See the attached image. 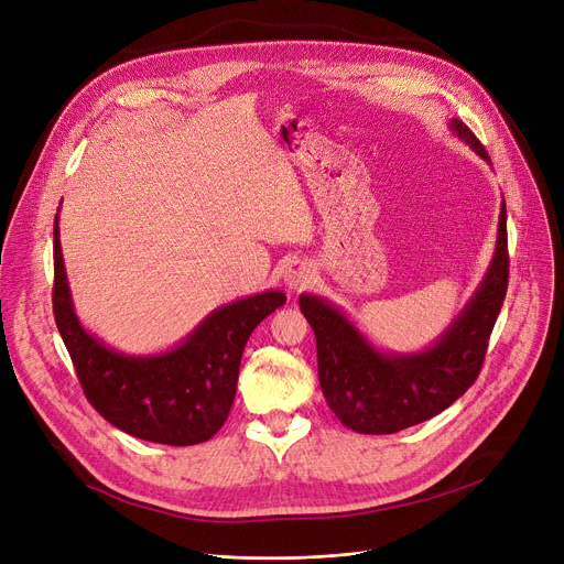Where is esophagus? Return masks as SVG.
Wrapping results in <instances>:
<instances>
[{"label":"esophagus","instance_id":"esophagus-1","mask_svg":"<svg viewBox=\"0 0 564 564\" xmlns=\"http://www.w3.org/2000/svg\"><path fill=\"white\" fill-rule=\"evenodd\" d=\"M313 279H315V268L303 261H292L283 272V283L290 290H301L305 285H311Z\"/></svg>","mask_w":564,"mask_h":564}]
</instances>
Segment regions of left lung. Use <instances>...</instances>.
<instances>
[{
	"instance_id": "left-lung-1",
	"label": "left lung",
	"mask_w": 564,
	"mask_h": 564,
	"mask_svg": "<svg viewBox=\"0 0 564 564\" xmlns=\"http://www.w3.org/2000/svg\"><path fill=\"white\" fill-rule=\"evenodd\" d=\"M449 130L490 166L468 126L449 119ZM506 245L501 199L495 253L481 283L452 324L421 350L380 348L333 301L313 292L299 296L317 339L319 384L341 425L357 434H395L441 414L473 387L508 288Z\"/></svg>"
}]
</instances>
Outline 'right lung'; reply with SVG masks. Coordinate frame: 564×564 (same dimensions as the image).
I'll return each instance as SVG.
<instances>
[{"instance_id": "obj_1", "label": "right lung", "mask_w": 564, "mask_h": 564, "mask_svg": "<svg viewBox=\"0 0 564 564\" xmlns=\"http://www.w3.org/2000/svg\"><path fill=\"white\" fill-rule=\"evenodd\" d=\"M54 315L78 380L96 412L121 432L162 445L209 441L236 398L245 344L279 305L283 290L236 299L160 352H123L89 333L72 299L58 216L54 225Z\"/></svg>"}]
</instances>
